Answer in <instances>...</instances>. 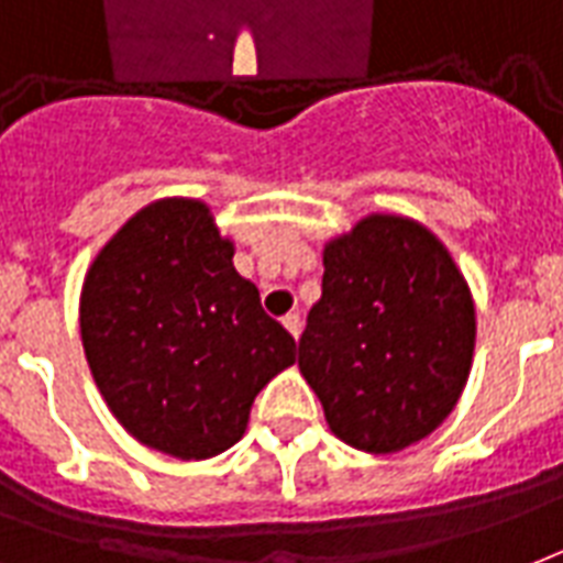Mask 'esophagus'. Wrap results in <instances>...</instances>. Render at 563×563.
Here are the masks:
<instances>
[{"label": "esophagus", "mask_w": 563, "mask_h": 563, "mask_svg": "<svg viewBox=\"0 0 563 563\" xmlns=\"http://www.w3.org/2000/svg\"><path fill=\"white\" fill-rule=\"evenodd\" d=\"M283 324H286V331H289V334H292L295 340H298V336H301V331H303V322H301V316H298V313H289V316H283Z\"/></svg>", "instance_id": "34e87169"}]
</instances>
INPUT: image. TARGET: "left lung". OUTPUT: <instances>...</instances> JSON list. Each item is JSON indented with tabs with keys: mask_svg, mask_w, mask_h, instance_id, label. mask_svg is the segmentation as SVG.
Wrapping results in <instances>:
<instances>
[{
	"mask_svg": "<svg viewBox=\"0 0 563 563\" xmlns=\"http://www.w3.org/2000/svg\"><path fill=\"white\" fill-rule=\"evenodd\" d=\"M298 349L334 435L397 453L460 399L474 352L472 295L430 229L373 214L324 247L322 298Z\"/></svg>",
	"mask_w": 563,
	"mask_h": 563,
	"instance_id": "1",
	"label": "left lung"
}]
</instances>
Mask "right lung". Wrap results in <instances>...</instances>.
<instances>
[{
	"label": "right lung",
	"mask_w": 563,
	"mask_h": 563,
	"mask_svg": "<svg viewBox=\"0 0 563 563\" xmlns=\"http://www.w3.org/2000/svg\"><path fill=\"white\" fill-rule=\"evenodd\" d=\"M80 331L112 415L176 460L232 448L256 394L295 364V336L197 199L152 202L115 232L82 283Z\"/></svg>",
	"instance_id": "add662e5"
}]
</instances>
